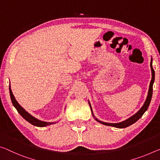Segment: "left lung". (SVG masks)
Masks as SVG:
<instances>
[{
  "instance_id": "obj_1",
  "label": "left lung",
  "mask_w": 160,
  "mask_h": 160,
  "mask_svg": "<svg viewBox=\"0 0 160 160\" xmlns=\"http://www.w3.org/2000/svg\"><path fill=\"white\" fill-rule=\"evenodd\" d=\"M150 67H151V70H152V80L150 81V83H149V90H148V96H147V98H146V100L145 102H144V105H142V107L140 109H139V110L138 111V112H136L135 115H132V117H130V118L127 119V120H124L122 122H118V123H108V122H102V121H100L98 119H97L94 115L93 112H92V107H91L90 105V103L89 102V105H90V110H91V112H92V115L94 117V118L95 119L96 121H98V122H100L101 124H102L104 125H108V126H112L114 127V128H125L127 127H129L131 125H132L135 122H136L137 121H138L139 118H141L142 116L143 115V114L146 112L147 110L148 109V107L149 105V103L151 102V99H152V90H153V84H154V70L153 69V67H152V58L151 59V62H150Z\"/></svg>"
}]
</instances>
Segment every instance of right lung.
<instances>
[{
  "label": "right lung",
  "mask_w": 160,
  "mask_h": 160,
  "mask_svg": "<svg viewBox=\"0 0 160 160\" xmlns=\"http://www.w3.org/2000/svg\"><path fill=\"white\" fill-rule=\"evenodd\" d=\"M9 92H10V96H11V99L12 105H13L14 107L16 108V109L20 115H21L25 120L31 124V125L36 127H40V128H42V127H46L50 125H53V124H55L57 122H44L35 118V117H33L32 115H30V113L28 112L27 111L25 110L23 108H22L21 106L19 105V103L17 102V100L14 97L13 94L12 92L11 85H9Z\"/></svg>",
  "instance_id": "obj_1"
}]
</instances>
